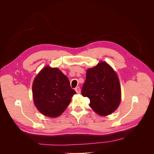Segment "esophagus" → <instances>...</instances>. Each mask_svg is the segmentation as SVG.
I'll return each instance as SVG.
<instances>
[{"instance_id": "1", "label": "esophagus", "mask_w": 154, "mask_h": 154, "mask_svg": "<svg viewBox=\"0 0 154 154\" xmlns=\"http://www.w3.org/2000/svg\"><path fill=\"white\" fill-rule=\"evenodd\" d=\"M75 91H76V92L77 94H80L81 90H80V88L79 87H76V88H75Z\"/></svg>"}]
</instances>
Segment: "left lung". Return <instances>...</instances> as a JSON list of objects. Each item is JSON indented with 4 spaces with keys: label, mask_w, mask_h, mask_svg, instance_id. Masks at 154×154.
I'll use <instances>...</instances> for the list:
<instances>
[{
    "label": "left lung",
    "mask_w": 154,
    "mask_h": 154,
    "mask_svg": "<svg viewBox=\"0 0 154 154\" xmlns=\"http://www.w3.org/2000/svg\"><path fill=\"white\" fill-rule=\"evenodd\" d=\"M82 94L89 98V106L97 114L101 116L112 114L118 109L121 101V88L117 74L103 62L88 69Z\"/></svg>",
    "instance_id": "left-lung-1"
}]
</instances>
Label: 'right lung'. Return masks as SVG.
<instances>
[{"label": "right lung", "instance_id": "add662e5", "mask_svg": "<svg viewBox=\"0 0 154 154\" xmlns=\"http://www.w3.org/2000/svg\"><path fill=\"white\" fill-rule=\"evenodd\" d=\"M32 89L37 109L51 118L61 115L76 94L68 78L58 69L49 67H44L36 76Z\"/></svg>", "mask_w": 154, "mask_h": 154}]
</instances>
